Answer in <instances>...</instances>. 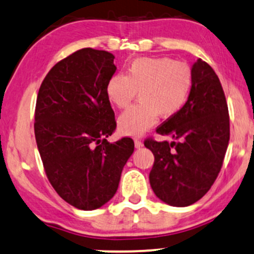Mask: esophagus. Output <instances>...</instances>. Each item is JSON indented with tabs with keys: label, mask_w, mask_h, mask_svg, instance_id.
I'll return each instance as SVG.
<instances>
[{
	"label": "esophagus",
	"mask_w": 254,
	"mask_h": 254,
	"mask_svg": "<svg viewBox=\"0 0 254 254\" xmlns=\"http://www.w3.org/2000/svg\"><path fill=\"white\" fill-rule=\"evenodd\" d=\"M134 145H135V147H136V148H141L142 146H144V144H142L141 140H139V139H135V140H134Z\"/></svg>",
	"instance_id": "34e87169"
}]
</instances>
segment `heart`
<instances>
[{"label": "heart", "mask_w": 254, "mask_h": 254, "mask_svg": "<svg viewBox=\"0 0 254 254\" xmlns=\"http://www.w3.org/2000/svg\"><path fill=\"white\" fill-rule=\"evenodd\" d=\"M192 83V70L187 63L168 57L135 59L126 74L116 73L107 83V96L120 109L127 108L138 92L140 102L119 118L120 132L140 136L156 124L158 115L172 118L187 103Z\"/></svg>", "instance_id": "1"}]
</instances>
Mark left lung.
<instances>
[{
    "mask_svg": "<svg viewBox=\"0 0 254 254\" xmlns=\"http://www.w3.org/2000/svg\"><path fill=\"white\" fill-rule=\"evenodd\" d=\"M187 103L177 114L157 127L174 141L147 138L154 163L150 184L158 198L175 207H187L209 191L222 168L229 141V114L225 92L215 71L197 59Z\"/></svg>",
    "mask_w": 254,
    "mask_h": 254,
    "instance_id": "obj_1",
    "label": "left lung"
}]
</instances>
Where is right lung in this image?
Here are the masks:
<instances>
[{"label": "right lung", "mask_w": 254, "mask_h": 254, "mask_svg": "<svg viewBox=\"0 0 254 254\" xmlns=\"http://www.w3.org/2000/svg\"><path fill=\"white\" fill-rule=\"evenodd\" d=\"M115 57L82 49L49 71L35 104L34 133L51 186L68 204L94 210L118 190L134 141L109 142L116 128L106 88Z\"/></svg>", "instance_id": "1"}]
</instances>
